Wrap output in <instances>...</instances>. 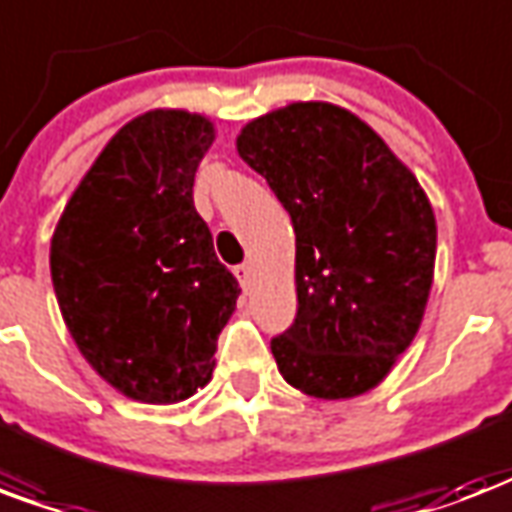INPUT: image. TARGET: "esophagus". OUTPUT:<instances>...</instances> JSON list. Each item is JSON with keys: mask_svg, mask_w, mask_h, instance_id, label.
<instances>
[{"mask_svg": "<svg viewBox=\"0 0 512 512\" xmlns=\"http://www.w3.org/2000/svg\"><path fill=\"white\" fill-rule=\"evenodd\" d=\"M236 276H239V284L244 287V290H249V284H252V265H239L236 268Z\"/></svg>", "mask_w": 512, "mask_h": 512, "instance_id": "obj_1", "label": "esophagus"}]
</instances>
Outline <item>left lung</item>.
<instances>
[{"label": "left lung", "instance_id": "obj_1", "mask_svg": "<svg viewBox=\"0 0 512 512\" xmlns=\"http://www.w3.org/2000/svg\"><path fill=\"white\" fill-rule=\"evenodd\" d=\"M236 150L295 230V325L271 341L279 373L317 400L376 389L419 333L438 222L424 187L373 128L330 101L249 120Z\"/></svg>", "mask_w": 512, "mask_h": 512}]
</instances>
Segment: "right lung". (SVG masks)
I'll list each match as a JSON object with an SVG mask.
<instances>
[{"mask_svg": "<svg viewBox=\"0 0 512 512\" xmlns=\"http://www.w3.org/2000/svg\"><path fill=\"white\" fill-rule=\"evenodd\" d=\"M217 128L187 109L128 120L69 195L50 239L66 330L120 395L182 403L209 384L239 282L193 206Z\"/></svg>", "mask_w": 512, "mask_h": 512, "instance_id": "obj_1", "label": "right lung"}]
</instances>
